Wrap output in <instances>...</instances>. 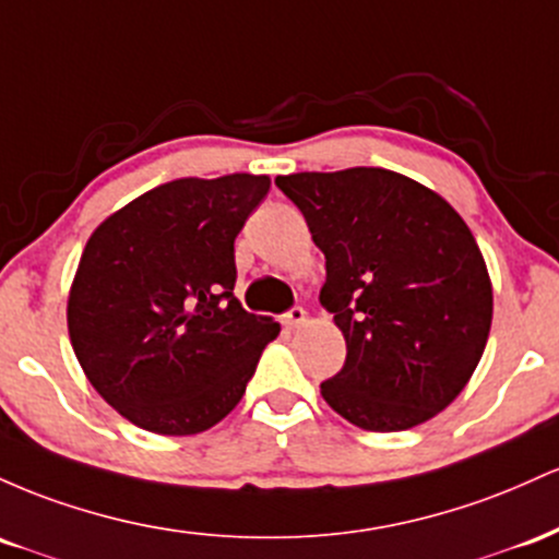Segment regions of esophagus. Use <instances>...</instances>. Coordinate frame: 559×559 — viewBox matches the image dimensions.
Returning <instances> with one entry per match:
<instances>
[{"label":"esophagus","instance_id":"obj_1","mask_svg":"<svg viewBox=\"0 0 559 559\" xmlns=\"http://www.w3.org/2000/svg\"><path fill=\"white\" fill-rule=\"evenodd\" d=\"M306 319H309V313H306L304 306H293V309L282 317V324L290 330H296V328H300V324H306Z\"/></svg>","mask_w":559,"mask_h":559}]
</instances>
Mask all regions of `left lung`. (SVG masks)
Returning <instances> with one entry per match:
<instances>
[{"instance_id": "left-lung-1", "label": "left lung", "mask_w": 559, "mask_h": 559, "mask_svg": "<svg viewBox=\"0 0 559 559\" xmlns=\"http://www.w3.org/2000/svg\"><path fill=\"white\" fill-rule=\"evenodd\" d=\"M274 185L328 259L319 304L346 337V364L322 382V399L361 430L428 423L473 378L491 330V280L465 218L388 168Z\"/></svg>"}]
</instances>
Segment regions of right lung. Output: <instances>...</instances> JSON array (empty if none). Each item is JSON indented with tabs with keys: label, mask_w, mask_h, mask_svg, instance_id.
I'll return each mask as SVG.
<instances>
[{
	"label": "right lung",
	"mask_w": 559,
	"mask_h": 559,
	"mask_svg": "<svg viewBox=\"0 0 559 559\" xmlns=\"http://www.w3.org/2000/svg\"><path fill=\"white\" fill-rule=\"evenodd\" d=\"M269 177L177 179L92 231L68 293V335L94 391L136 428L195 436L240 404L272 317L235 298V237Z\"/></svg>",
	"instance_id": "right-lung-1"
}]
</instances>
